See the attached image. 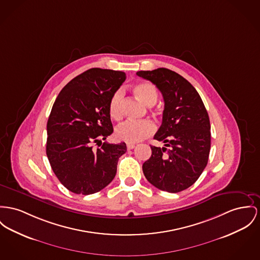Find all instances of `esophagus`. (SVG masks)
Segmentation results:
<instances>
[{
    "label": "esophagus",
    "mask_w": 260,
    "mask_h": 260,
    "mask_svg": "<svg viewBox=\"0 0 260 260\" xmlns=\"http://www.w3.org/2000/svg\"><path fill=\"white\" fill-rule=\"evenodd\" d=\"M135 148V145L134 144H127V149L128 150H132Z\"/></svg>",
    "instance_id": "1"
}]
</instances>
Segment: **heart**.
Instances as JSON below:
<instances>
[{
    "instance_id": "obj_1",
    "label": "heart",
    "mask_w": 260,
    "mask_h": 260,
    "mask_svg": "<svg viewBox=\"0 0 260 260\" xmlns=\"http://www.w3.org/2000/svg\"><path fill=\"white\" fill-rule=\"evenodd\" d=\"M134 92L139 100L148 106L156 104L157 91L154 85L148 82L139 83L134 87ZM123 90L117 89L110 98L108 104V112L112 119L118 120L122 116ZM156 131V126L149 120L132 121L126 120L115 128V137L126 143H136L152 136Z\"/></svg>"
}]
</instances>
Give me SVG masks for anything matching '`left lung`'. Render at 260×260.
Here are the masks:
<instances>
[{
    "label": "left lung",
    "mask_w": 260,
    "mask_h": 260,
    "mask_svg": "<svg viewBox=\"0 0 260 260\" xmlns=\"http://www.w3.org/2000/svg\"><path fill=\"white\" fill-rule=\"evenodd\" d=\"M136 74L156 85L165 102L162 122L154 137L165 143V147L151 146L152 156L143 164V173L160 190H184L207 166L211 148L207 110L194 87L172 70L158 68Z\"/></svg>",
    "instance_id": "left-lung-1"
}]
</instances>
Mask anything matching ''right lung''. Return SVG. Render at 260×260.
Instances as JSON below:
<instances>
[{"mask_svg":"<svg viewBox=\"0 0 260 260\" xmlns=\"http://www.w3.org/2000/svg\"><path fill=\"white\" fill-rule=\"evenodd\" d=\"M121 71L92 68L62 88L47 121L46 155L60 182L76 194L104 189L114 178L125 143H103L113 132L108 112L125 81ZM98 144L100 148L94 149Z\"/></svg>","mask_w":260,"mask_h":260,"instance_id":"1","label":"right lung"}]
</instances>
